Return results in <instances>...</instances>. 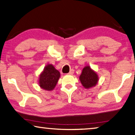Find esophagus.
Wrapping results in <instances>:
<instances>
[{"label":"esophagus","mask_w":135,"mask_h":135,"mask_svg":"<svg viewBox=\"0 0 135 135\" xmlns=\"http://www.w3.org/2000/svg\"><path fill=\"white\" fill-rule=\"evenodd\" d=\"M74 70L73 69H71L70 71V72L68 73V74L69 75H73V74H74Z\"/></svg>","instance_id":"obj_1"}]
</instances>
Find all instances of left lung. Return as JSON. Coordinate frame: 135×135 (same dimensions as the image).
I'll use <instances>...</instances> for the list:
<instances>
[{
	"instance_id": "8db88e82",
	"label": "left lung",
	"mask_w": 135,
	"mask_h": 135,
	"mask_svg": "<svg viewBox=\"0 0 135 135\" xmlns=\"http://www.w3.org/2000/svg\"><path fill=\"white\" fill-rule=\"evenodd\" d=\"M79 79L82 85L86 89L95 86L99 80L97 73L88 65L83 68Z\"/></svg>"
}]
</instances>
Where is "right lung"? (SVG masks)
Segmentation results:
<instances>
[{"label": "right lung", "instance_id": "1", "mask_svg": "<svg viewBox=\"0 0 135 135\" xmlns=\"http://www.w3.org/2000/svg\"><path fill=\"white\" fill-rule=\"evenodd\" d=\"M60 77V73L52 64L47 65L41 73L38 79V84L43 89L51 91L56 86Z\"/></svg>", "mask_w": 135, "mask_h": 135}]
</instances>
